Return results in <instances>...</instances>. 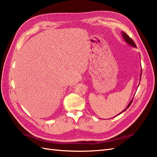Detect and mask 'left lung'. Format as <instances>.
I'll return each instance as SVG.
<instances>
[{"label": "left lung", "mask_w": 157, "mask_h": 157, "mask_svg": "<svg viewBox=\"0 0 157 157\" xmlns=\"http://www.w3.org/2000/svg\"><path fill=\"white\" fill-rule=\"evenodd\" d=\"M121 33H122V36H123V39L124 40V41H125V42L129 44V45H130V46H132V47H135V48H136L137 47H136V44H135V43L133 42V40L132 39V38H131L129 36H128V35L125 33H124V32H121ZM142 70H141V74H140V79H141V76H142ZM139 86V85H138ZM132 101H133V99L132 100H131V101L129 102V104L127 105V108H125V109L124 110H123L122 112H121V113H119V114H121L122 113H123V112H124L126 110H127V108H129V106H130V105H131V104H132ZM118 114V115H119Z\"/></svg>", "instance_id": "obj_1"}]
</instances>
